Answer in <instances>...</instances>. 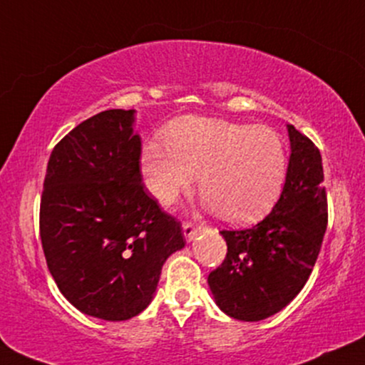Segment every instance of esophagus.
I'll return each mask as SVG.
<instances>
[{"label":"esophagus","mask_w":365,"mask_h":365,"mask_svg":"<svg viewBox=\"0 0 365 365\" xmlns=\"http://www.w3.org/2000/svg\"><path fill=\"white\" fill-rule=\"evenodd\" d=\"M182 229H183V236H185L187 242H192L193 239L198 236V232H200V227H197V225L192 222H183Z\"/></svg>","instance_id":"1"}]
</instances>
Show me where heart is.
<instances>
[{"label":"heart","mask_w":365,"mask_h":365,"mask_svg":"<svg viewBox=\"0 0 365 365\" xmlns=\"http://www.w3.org/2000/svg\"><path fill=\"white\" fill-rule=\"evenodd\" d=\"M158 141L146 145L141 172L160 204L173 202L198 173V193L220 220L255 222L283 190L288 153L267 126L214 118H183Z\"/></svg>","instance_id":"obj_1"}]
</instances>
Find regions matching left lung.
Wrapping results in <instances>:
<instances>
[{"label":"left lung","mask_w":365,"mask_h":365,"mask_svg":"<svg viewBox=\"0 0 365 365\" xmlns=\"http://www.w3.org/2000/svg\"><path fill=\"white\" fill-rule=\"evenodd\" d=\"M288 173L279 200L255 227L222 230L227 255L209 274L217 307L242 322H259L288 305L310 278L327 220L320 151L288 124Z\"/></svg>","instance_id":"left-lung-1"}]
</instances>
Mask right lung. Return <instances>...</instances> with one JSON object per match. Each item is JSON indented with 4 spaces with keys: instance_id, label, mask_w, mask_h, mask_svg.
<instances>
[{
    "instance_id": "right-lung-1",
    "label": "right lung",
    "mask_w": 365,
    "mask_h": 365,
    "mask_svg": "<svg viewBox=\"0 0 365 365\" xmlns=\"http://www.w3.org/2000/svg\"><path fill=\"white\" fill-rule=\"evenodd\" d=\"M135 113L103 110L60 140L40 204L41 247L60 293L108 322L140 315L165 261L185 247L182 225L141 183Z\"/></svg>"
}]
</instances>
